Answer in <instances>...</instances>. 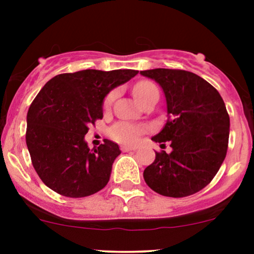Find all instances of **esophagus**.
I'll return each mask as SVG.
<instances>
[{"mask_svg":"<svg viewBox=\"0 0 254 254\" xmlns=\"http://www.w3.org/2000/svg\"><path fill=\"white\" fill-rule=\"evenodd\" d=\"M121 149H122V151H124V153H127V151H132V150H136V148H133V147H129V145H122Z\"/></svg>","mask_w":254,"mask_h":254,"instance_id":"obj_1","label":"esophagus"}]
</instances>
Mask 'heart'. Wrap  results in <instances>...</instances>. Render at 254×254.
<instances>
[{"label": "heart", "instance_id": "1", "mask_svg": "<svg viewBox=\"0 0 254 254\" xmlns=\"http://www.w3.org/2000/svg\"><path fill=\"white\" fill-rule=\"evenodd\" d=\"M133 94L139 104L143 105L150 100L151 98L159 97V89L157 87L150 81H141L135 86L133 89ZM116 97V93L112 92L107 95L105 99V107H110L112 104L113 99ZM145 131V127L142 125H136L127 123V122H121V123L116 124L115 127L111 129V136L116 139V141L122 142V143L132 144L136 143L137 139Z\"/></svg>", "mask_w": 254, "mask_h": 254}]
</instances>
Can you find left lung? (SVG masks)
<instances>
[{
	"label": "left lung",
	"mask_w": 254,
	"mask_h": 254,
	"mask_svg": "<svg viewBox=\"0 0 254 254\" xmlns=\"http://www.w3.org/2000/svg\"><path fill=\"white\" fill-rule=\"evenodd\" d=\"M160 84L167 104V123L154 142H170L172 151L156 153L143 172L151 190L167 197H186L205 188L227 154L229 116L220 93L193 72L178 69L141 71ZM165 145V144H161Z\"/></svg>",
	"instance_id": "left-lung-1"
}]
</instances>
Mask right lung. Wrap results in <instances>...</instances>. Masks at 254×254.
Listing matches in <instances>:
<instances>
[{
  "label": "right lung",
  "instance_id": "obj_1",
  "mask_svg": "<svg viewBox=\"0 0 254 254\" xmlns=\"http://www.w3.org/2000/svg\"><path fill=\"white\" fill-rule=\"evenodd\" d=\"M137 74L131 69L60 74L38 93L27 112L26 144L34 170L48 188L80 198L107 185L121 149L110 139L89 149L84 135L90 124L103 118L105 97Z\"/></svg>",
  "mask_w": 254,
  "mask_h": 254
}]
</instances>
